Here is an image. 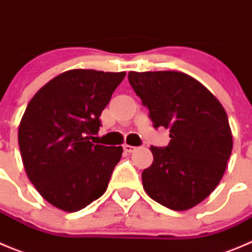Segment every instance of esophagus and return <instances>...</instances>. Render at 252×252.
Returning <instances> with one entry per match:
<instances>
[{"instance_id":"esophagus-1","label":"esophagus","mask_w":252,"mask_h":252,"mask_svg":"<svg viewBox=\"0 0 252 252\" xmlns=\"http://www.w3.org/2000/svg\"><path fill=\"white\" fill-rule=\"evenodd\" d=\"M124 150L126 151V153H132V151L135 150V146H131V145H128V144H125Z\"/></svg>"}]
</instances>
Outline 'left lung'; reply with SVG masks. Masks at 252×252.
<instances>
[{"label": "left lung", "mask_w": 252, "mask_h": 252, "mask_svg": "<svg viewBox=\"0 0 252 252\" xmlns=\"http://www.w3.org/2000/svg\"><path fill=\"white\" fill-rule=\"evenodd\" d=\"M128 82L154 127L170 131L168 146L150 148L154 161L141 175L145 192L173 211L197 206L218 186L232 151L226 111L186 73L130 72Z\"/></svg>", "instance_id": "1"}]
</instances>
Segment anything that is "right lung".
Wrapping results in <instances>:
<instances>
[{
	"label": "right lung",
	"mask_w": 252,
	"mask_h": 252,
	"mask_svg": "<svg viewBox=\"0 0 252 252\" xmlns=\"http://www.w3.org/2000/svg\"><path fill=\"white\" fill-rule=\"evenodd\" d=\"M126 73L72 69L40 88L19 126L29 179L41 197L77 212L106 192L122 146L94 145L101 116Z\"/></svg>",
	"instance_id": "right-lung-1"
}]
</instances>
